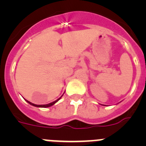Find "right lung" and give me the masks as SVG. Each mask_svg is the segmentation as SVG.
I'll list each match as a JSON object with an SVG mask.
<instances>
[{"instance_id": "right-lung-1", "label": "right lung", "mask_w": 146, "mask_h": 146, "mask_svg": "<svg viewBox=\"0 0 146 146\" xmlns=\"http://www.w3.org/2000/svg\"><path fill=\"white\" fill-rule=\"evenodd\" d=\"M61 96H60V97L59 98V99H58L57 100H55V101L52 102H51V103H49V104H33V103H31V102L28 101V100H26V101H27V102L29 103L30 104H31V105H33V106L37 107V108H48V107L52 106V105H53V104H55V103L57 102L58 101L59 99H60V98H61Z\"/></svg>"}]
</instances>
